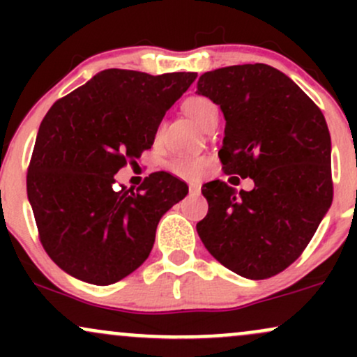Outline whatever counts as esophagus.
I'll return each mask as SVG.
<instances>
[{
    "instance_id": "obj_1",
    "label": "esophagus",
    "mask_w": 357,
    "mask_h": 357,
    "mask_svg": "<svg viewBox=\"0 0 357 357\" xmlns=\"http://www.w3.org/2000/svg\"><path fill=\"white\" fill-rule=\"evenodd\" d=\"M190 192L191 195H199L202 192V186L198 183H191L190 184Z\"/></svg>"
}]
</instances>
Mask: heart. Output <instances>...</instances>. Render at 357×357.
<instances>
[{
	"instance_id": "heart-1",
	"label": "heart",
	"mask_w": 357,
	"mask_h": 357,
	"mask_svg": "<svg viewBox=\"0 0 357 357\" xmlns=\"http://www.w3.org/2000/svg\"><path fill=\"white\" fill-rule=\"evenodd\" d=\"M184 112L196 126L204 129L206 122L216 112V107L206 97H191L184 102ZM206 165V158H176L167 165V169L181 178H196Z\"/></svg>"
}]
</instances>
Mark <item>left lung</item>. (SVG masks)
<instances>
[{"mask_svg":"<svg viewBox=\"0 0 357 357\" xmlns=\"http://www.w3.org/2000/svg\"><path fill=\"white\" fill-rule=\"evenodd\" d=\"M196 93L220 105V159L227 174L252 178L236 192L210 181L199 238L221 265L264 280L301 257L333 203L331 136L321 109L292 79L265 63L233 65L199 77Z\"/></svg>","mask_w":357,"mask_h":357,"instance_id":"left-lung-1","label":"left lung"}]
</instances>
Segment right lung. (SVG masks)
Wrapping results in <instances>:
<instances>
[{"label": "right lung", "instance_id": "obj_1", "mask_svg": "<svg viewBox=\"0 0 357 357\" xmlns=\"http://www.w3.org/2000/svg\"><path fill=\"white\" fill-rule=\"evenodd\" d=\"M196 77L107 68L47 112L26 192L45 252L68 275L109 285L149 257L159 220L188 195L186 183L159 171L134 192L116 190L114 174L151 149L166 110Z\"/></svg>", "mask_w": 357, "mask_h": 357}]
</instances>
